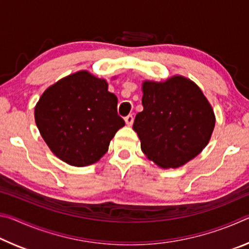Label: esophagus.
I'll use <instances>...</instances> for the list:
<instances>
[{"mask_svg":"<svg viewBox=\"0 0 249 249\" xmlns=\"http://www.w3.org/2000/svg\"><path fill=\"white\" fill-rule=\"evenodd\" d=\"M133 122H134V117H133V115H127L125 117V123H126V125L127 126H132L133 125Z\"/></svg>","mask_w":249,"mask_h":249,"instance_id":"obj_1","label":"esophagus"}]
</instances>
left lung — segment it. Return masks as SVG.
Masks as SVG:
<instances>
[{
    "label": "left lung",
    "instance_id": "8db88e82",
    "mask_svg": "<svg viewBox=\"0 0 249 249\" xmlns=\"http://www.w3.org/2000/svg\"><path fill=\"white\" fill-rule=\"evenodd\" d=\"M144 109L133 129L146 157L161 168H179L209 144L215 114L196 84L182 75L142 84Z\"/></svg>",
    "mask_w": 249,
    "mask_h": 249
}]
</instances>
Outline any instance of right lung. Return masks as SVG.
<instances>
[{"mask_svg": "<svg viewBox=\"0 0 249 249\" xmlns=\"http://www.w3.org/2000/svg\"><path fill=\"white\" fill-rule=\"evenodd\" d=\"M107 80L82 70L45 90L35 107V122L49 149L74 167L103 157L115 133L125 125L117 98Z\"/></svg>", "mask_w": 249, "mask_h": 249, "instance_id": "1", "label": "right lung"}]
</instances>
